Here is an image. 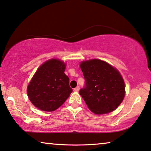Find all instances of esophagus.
<instances>
[{
  "label": "esophagus",
  "mask_w": 151,
  "mask_h": 151,
  "mask_svg": "<svg viewBox=\"0 0 151 151\" xmlns=\"http://www.w3.org/2000/svg\"><path fill=\"white\" fill-rule=\"evenodd\" d=\"M79 90H80V87H78H78H76L75 89H74V91H78Z\"/></svg>",
  "instance_id": "esophagus-1"
}]
</instances>
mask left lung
<instances>
[{"label":"left lung","instance_id":"1","mask_svg":"<svg viewBox=\"0 0 151 151\" xmlns=\"http://www.w3.org/2000/svg\"><path fill=\"white\" fill-rule=\"evenodd\" d=\"M85 79L79 93L89 109L96 114L114 111L125 96V83L118 70L101 60L82 62Z\"/></svg>","mask_w":151,"mask_h":151}]
</instances>
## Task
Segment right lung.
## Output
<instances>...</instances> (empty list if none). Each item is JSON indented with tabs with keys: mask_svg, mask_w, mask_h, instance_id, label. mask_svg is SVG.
<instances>
[{
	"mask_svg": "<svg viewBox=\"0 0 151 151\" xmlns=\"http://www.w3.org/2000/svg\"><path fill=\"white\" fill-rule=\"evenodd\" d=\"M66 64L51 59L39 67L27 88L28 98L37 108L52 111L63 104L73 89L64 73Z\"/></svg>",
	"mask_w": 151,
	"mask_h": 151,
	"instance_id": "obj_1",
	"label": "right lung"
}]
</instances>
